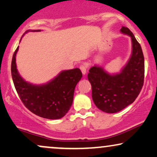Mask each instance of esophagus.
Returning a JSON list of instances; mask_svg holds the SVG:
<instances>
[{"label": "esophagus", "mask_w": 157, "mask_h": 157, "mask_svg": "<svg viewBox=\"0 0 157 157\" xmlns=\"http://www.w3.org/2000/svg\"><path fill=\"white\" fill-rule=\"evenodd\" d=\"M80 70H81V71H82L83 75H85L86 74V66H84V65H81Z\"/></svg>", "instance_id": "1"}]
</instances>
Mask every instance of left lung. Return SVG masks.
I'll return each instance as SVG.
<instances>
[{
    "mask_svg": "<svg viewBox=\"0 0 157 157\" xmlns=\"http://www.w3.org/2000/svg\"><path fill=\"white\" fill-rule=\"evenodd\" d=\"M120 32L131 38L132 53L119 72L111 73L95 65L90 69L88 80L92 85V97L102 111L117 113L135 101L144 81V57L140 44L127 28Z\"/></svg>",
    "mask_w": 157,
    "mask_h": 157,
    "instance_id": "left-lung-1",
    "label": "left lung"
}]
</instances>
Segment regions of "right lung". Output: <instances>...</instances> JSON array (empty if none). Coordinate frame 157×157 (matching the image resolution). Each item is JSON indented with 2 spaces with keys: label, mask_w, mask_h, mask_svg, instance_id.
<instances>
[{
  "label": "right lung",
  "mask_w": 157,
  "mask_h": 157,
  "mask_svg": "<svg viewBox=\"0 0 157 157\" xmlns=\"http://www.w3.org/2000/svg\"><path fill=\"white\" fill-rule=\"evenodd\" d=\"M41 30H29L26 33ZM18 50L19 46L12 57L11 76L23 104L38 117L48 119L63 118L72 105L75 87L82 77L80 69L62 71L57 76L45 84H33L26 82L19 73L16 63Z\"/></svg>",
  "instance_id": "add662e5"
}]
</instances>
